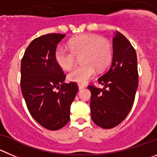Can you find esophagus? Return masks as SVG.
<instances>
[{"instance_id": "esophagus-1", "label": "esophagus", "mask_w": 157, "mask_h": 157, "mask_svg": "<svg viewBox=\"0 0 157 157\" xmlns=\"http://www.w3.org/2000/svg\"><path fill=\"white\" fill-rule=\"evenodd\" d=\"M84 87H85V86L83 85V84H80V83L78 84V88L80 89V90H81V89H83Z\"/></svg>"}]
</instances>
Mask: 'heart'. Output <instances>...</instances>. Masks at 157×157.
I'll return each mask as SVG.
<instances>
[{
    "mask_svg": "<svg viewBox=\"0 0 157 157\" xmlns=\"http://www.w3.org/2000/svg\"><path fill=\"white\" fill-rule=\"evenodd\" d=\"M70 50L58 47L55 50L54 58L60 68L69 70L74 67L76 57H80L81 66L69 73L68 80L83 84L93 78L95 69L98 71L105 70L111 63L112 49L107 39L97 35L83 34L70 40Z\"/></svg>",
    "mask_w": 157,
    "mask_h": 157,
    "instance_id": "b5f03b06",
    "label": "heart"
}]
</instances>
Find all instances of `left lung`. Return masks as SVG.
<instances>
[{"instance_id": "8db88e82", "label": "left lung", "mask_w": 157, "mask_h": 157, "mask_svg": "<svg viewBox=\"0 0 157 157\" xmlns=\"http://www.w3.org/2000/svg\"><path fill=\"white\" fill-rule=\"evenodd\" d=\"M98 80L103 88L88 86L91 118L101 128H114L131 111L139 83L136 50L120 32L113 38L112 65Z\"/></svg>"}]
</instances>
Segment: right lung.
<instances>
[{
  "label": "right lung",
  "instance_id": "right-lung-1",
  "mask_svg": "<svg viewBox=\"0 0 157 157\" xmlns=\"http://www.w3.org/2000/svg\"><path fill=\"white\" fill-rule=\"evenodd\" d=\"M66 35L52 33L32 41L21 63V88L32 118L49 130H58L70 120V105L78 91L54 58L57 45ZM58 89V92L55 89Z\"/></svg>",
  "mask_w": 157,
  "mask_h": 157
}]
</instances>
